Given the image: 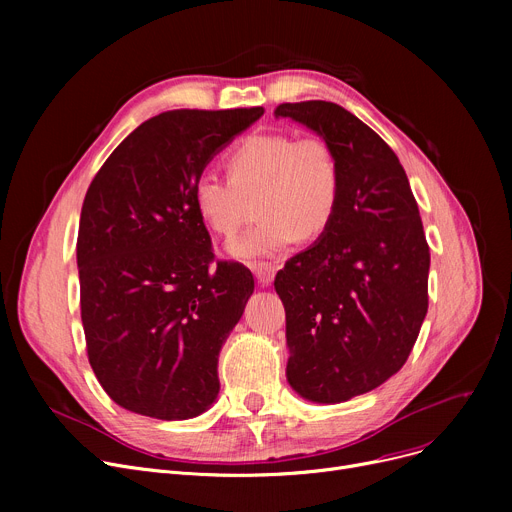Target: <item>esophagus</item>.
<instances>
[{"label": "esophagus", "instance_id": "34e87169", "mask_svg": "<svg viewBox=\"0 0 512 512\" xmlns=\"http://www.w3.org/2000/svg\"><path fill=\"white\" fill-rule=\"evenodd\" d=\"M251 270L261 286H270L278 272V265L272 261H255V263H251Z\"/></svg>", "mask_w": 512, "mask_h": 512}]
</instances>
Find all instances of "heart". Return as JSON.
<instances>
[{
  "label": "heart",
  "instance_id": "heart-1",
  "mask_svg": "<svg viewBox=\"0 0 512 512\" xmlns=\"http://www.w3.org/2000/svg\"><path fill=\"white\" fill-rule=\"evenodd\" d=\"M228 174L205 170L195 178L193 203L203 224L234 236L245 222L247 197H257L259 224L228 247L232 257H270L303 234L324 232L340 201V168L324 139L288 132L251 134L228 153Z\"/></svg>",
  "mask_w": 512,
  "mask_h": 512
}]
</instances>
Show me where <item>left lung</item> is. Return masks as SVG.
<instances>
[{"label":"left lung","mask_w":512,"mask_h":512,"mask_svg":"<svg viewBox=\"0 0 512 512\" xmlns=\"http://www.w3.org/2000/svg\"><path fill=\"white\" fill-rule=\"evenodd\" d=\"M274 114L315 130L340 168L332 224L274 280L288 384L332 405L407 363L427 313L429 247L405 168L378 132L330 101L282 103Z\"/></svg>","instance_id":"1"}]
</instances>
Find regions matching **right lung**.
I'll list each match as a JSON object with an SVG mask.
<instances>
[{"label": "right lung", "instance_id": "right-lung-1", "mask_svg": "<svg viewBox=\"0 0 512 512\" xmlns=\"http://www.w3.org/2000/svg\"><path fill=\"white\" fill-rule=\"evenodd\" d=\"M263 107L172 110L114 149L85 195L76 240L89 363L120 407L191 419L220 392L218 357L255 280L213 261L195 178Z\"/></svg>", "mask_w": 512, "mask_h": 512}]
</instances>
